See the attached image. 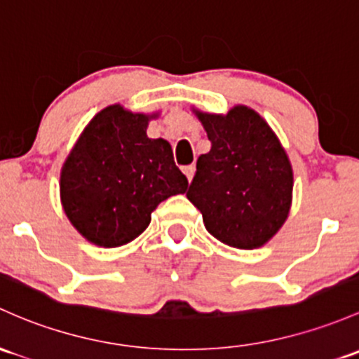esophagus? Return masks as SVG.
I'll use <instances>...</instances> for the list:
<instances>
[{"mask_svg": "<svg viewBox=\"0 0 359 359\" xmlns=\"http://www.w3.org/2000/svg\"><path fill=\"white\" fill-rule=\"evenodd\" d=\"M182 172L186 173V177H187V180H192V175H194V167H192V165H189V167H184L182 168Z\"/></svg>", "mask_w": 359, "mask_h": 359, "instance_id": "34e87169", "label": "esophagus"}]
</instances>
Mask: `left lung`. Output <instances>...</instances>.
<instances>
[{"label": "left lung", "instance_id": "left-lung-1", "mask_svg": "<svg viewBox=\"0 0 359 359\" xmlns=\"http://www.w3.org/2000/svg\"><path fill=\"white\" fill-rule=\"evenodd\" d=\"M211 149L196 163L187 199L213 237L239 249L263 246L284 225L292 168L269 123L248 107L198 113Z\"/></svg>", "mask_w": 359, "mask_h": 359}]
</instances>
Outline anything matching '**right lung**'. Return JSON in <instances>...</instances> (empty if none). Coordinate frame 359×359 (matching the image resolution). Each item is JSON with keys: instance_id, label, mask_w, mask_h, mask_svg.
<instances>
[{"instance_id": "add662e5", "label": "right lung", "mask_w": 359, "mask_h": 359, "mask_svg": "<svg viewBox=\"0 0 359 359\" xmlns=\"http://www.w3.org/2000/svg\"><path fill=\"white\" fill-rule=\"evenodd\" d=\"M149 116L120 104L97 113L62 168L60 194L75 229L97 246L134 241L161 201L184 194L187 179L165 139L146 135Z\"/></svg>"}]
</instances>
